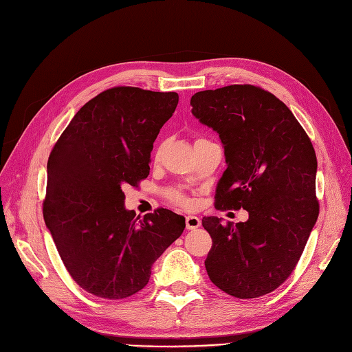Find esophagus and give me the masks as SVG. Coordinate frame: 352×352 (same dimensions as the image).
I'll return each instance as SVG.
<instances>
[{"label": "esophagus", "mask_w": 352, "mask_h": 352, "mask_svg": "<svg viewBox=\"0 0 352 352\" xmlns=\"http://www.w3.org/2000/svg\"><path fill=\"white\" fill-rule=\"evenodd\" d=\"M185 223H186V229H189V230L197 229L201 226V220L197 216H186Z\"/></svg>", "instance_id": "obj_1"}]
</instances>
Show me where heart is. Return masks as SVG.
<instances>
[{
	"label": "heart",
	"instance_id": "1",
	"mask_svg": "<svg viewBox=\"0 0 352 352\" xmlns=\"http://www.w3.org/2000/svg\"><path fill=\"white\" fill-rule=\"evenodd\" d=\"M168 197L170 198H172L173 201H176V202H182V204H188V201H186V198L182 195V194H179V192H175V190H173V192H170L168 194Z\"/></svg>",
	"mask_w": 352,
	"mask_h": 352
}]
</instances>
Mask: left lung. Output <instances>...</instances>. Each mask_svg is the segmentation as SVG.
<instances>
[{
  "label": "left lung",
  "instance_id": "obj_1",
  "mask_svg": "<svg viewBox=\"0 0 352 352\" xmlns=\"http://www.w3.org/2000/svg\"><path fill=\"white\" fill-rule=\"evenodd\" d=\"M190 105L225 148L216 207L250 216L236 225L202 219L212 239L207 273L241 300L270 294L289 278L318 217L310 138L279 98L252 85L201 91Z\"/></svg>",
  "mask_w": 352,
  "mask_h": 352
}]
</instances>
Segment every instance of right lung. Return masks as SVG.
<instances>
[{
	"label": "right lung",
	"instance_id": "add662e5",
	"mask_svg": "<svg viewBox=\"0 0 352 352\" xmlns=\"http://www.w3.org/2000/svg\"><path fill=\"white\" fill-rule=\"evenodd\" d=\"M177 102L176 92L104 91L74 114L50 154L45 225L73 280L95 296L141 291L185 229V217L166 208L135 219L123 192L150 175L153 144Z\"/></svg>",
	"mask_w": 352,
	"mask_h": 352
}]
</instances>
